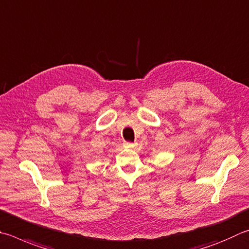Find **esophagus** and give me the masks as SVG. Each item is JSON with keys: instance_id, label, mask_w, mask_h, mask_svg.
Returning a JSON list of instances; mask_svg holds the SVG:
<instances>
[{"instance_id": "esophagus-1", "label": "esophagus", "mask_w": 249, "mask_h": 249, "mask_svg": "<svg viewBox=\"0 0 249 249\" xmlns=\"http://www.w3.org/2000/svg\"><path fill=\"white\" fill-rule=\"evenodd\" d=\"M123 146L125 148H134L135 146H136V144L133 143V142H123Z\"/></svg>"}]
</instances>
